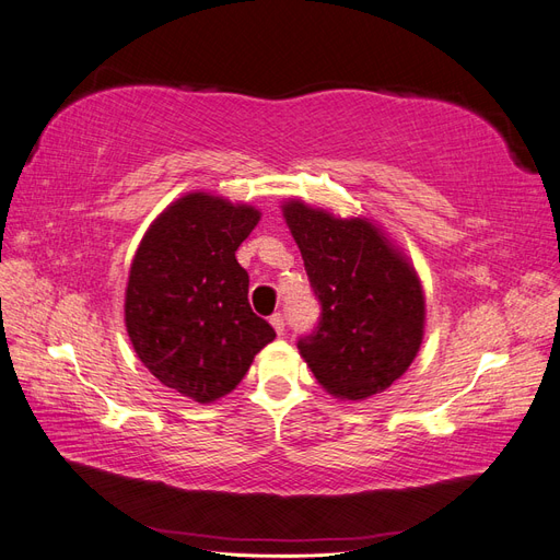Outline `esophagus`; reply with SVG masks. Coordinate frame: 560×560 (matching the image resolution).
<instances>
[{"instance_id": "obj_1", "label": "esophagus", "mask_w": 560, "mask_h": 560, "mask_svg": "<svg viewBox=\"0 0 560 560\" xmlns=\"http://www.w3.org/2000/svg\"><path fill=\"white\" fill-rule=\"evenodd\" d=\"M270 325H273V329H276L278 336H282V334H284V317H282V313H273V315H270Z\"/></svg>"}]
</instances>
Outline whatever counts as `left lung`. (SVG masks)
<instances>
[{"label":"left lung","mask_w":560,"mask_h":560,"mask_svg":"<svg viewBox=\"0 0 560 560\" xmlns=\"http://www.w3.org/2000/svg\"><path fill=\"white\" fill-rule=\"evenodd\" d=\"M311 287L317 329L299 352L341 401L374 397L404 376L425 334V292L411 259L366 217H336L301 198L282 202Z\"/></svg>","instance_id":"obj_1"}]
</instances>
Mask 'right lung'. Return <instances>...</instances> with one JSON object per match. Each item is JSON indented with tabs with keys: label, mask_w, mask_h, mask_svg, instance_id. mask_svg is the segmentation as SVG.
<instances>
[{
	"label": "right lung",
	"mask_w": 560,
	"mask_h": 560,
	"mask_svg": "<svg viewBox=\"0 0 560 560\" xmlns=\"http://www.w3.org/2000/svg\"><path fill=\"white\" fill-rule=\"evenodd\" d=\"M247 202L191 191L142 235L126 287V329L140 362L198 404L235 389L273 327L249 308L235 249L259 224Z\"/></svg>",
	"instance_id": "obj_1"
}]
</instances>
